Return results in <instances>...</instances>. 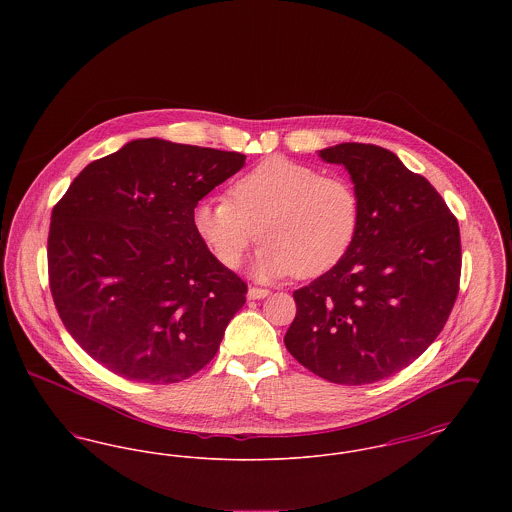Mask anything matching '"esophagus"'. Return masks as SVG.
Returning a JSON list of instances; mask_svg holds the SVG:
<instances>
[{
  "instance_id": "1",
  "label": "esophagus",
  "mask_w": 512,
  "mask_h": 512,
  "mask_svg": "<svg viewBox=\"0 0 512 512\" xmlns=\"http://www.w3.org/2000/svg\"><path fill=\"white\" fill-rule=\"evenodd\" d=\"M267 295H270V292L265 290V288H249L247 299H263V297H267Z\"/></svg>"
}]
</instances>
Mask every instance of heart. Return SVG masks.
<instances>
[{
    "instance_id": "1",
    "label": "heart",
    "mask_w": 512,
    "mask_h": 512,
    "mask_svg": "<svg viewBox=\"0 0 512 512\" xmlns=\"http://www.w3.org/2000/svg\"><path fill=\"white\" fill-rule=\"evenodd\" d=\"M228 197L194 209L195 232L220 265L240 267L259 238L257 274L309 280L336 267L357 238L361 197L343 176L274 155L236 178Z\"/></svg>"
}]
</instances>
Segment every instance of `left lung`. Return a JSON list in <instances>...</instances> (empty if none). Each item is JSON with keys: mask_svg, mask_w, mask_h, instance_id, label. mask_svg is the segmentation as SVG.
<instances>
[{"mask_svg": "<svg viewBox=\"0 0 512 512\" xmlns=\"http://www.w3.org/2000/svg\"><path fill=\"white\" fill-rule=\"evenodd\" d=\"M361 197L357 238L340 263L293 292L286 349L320 378L363 386L418 359L443 330L461 282V232L438 190L390 149L340 144Z\"/></svg>", "mask_w": 512, "mask_h": 512, "instance_id": "left-lung-1", "label": "left lung"}]
</instances>
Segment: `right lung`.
Here are the masks:
<instances>
[{
    "instance_id": "obj_1",
    "label": "right lung",
    "mask_w": 512,
    "mask_h": 512,
    "mask_svg": "<svg viewBox=\"0 0 512 512\" xmlns=\"http://www.w3.org/2000/svg\"><path fill=\"white\" fill-rule=\"evenodd\" d=\"M245 155L134 140L90 163L55 203L49 290L74 341L132 382L176 384L207 365L247 284L195 232L194 209Z\"/></svg>"
}]
</instances>
